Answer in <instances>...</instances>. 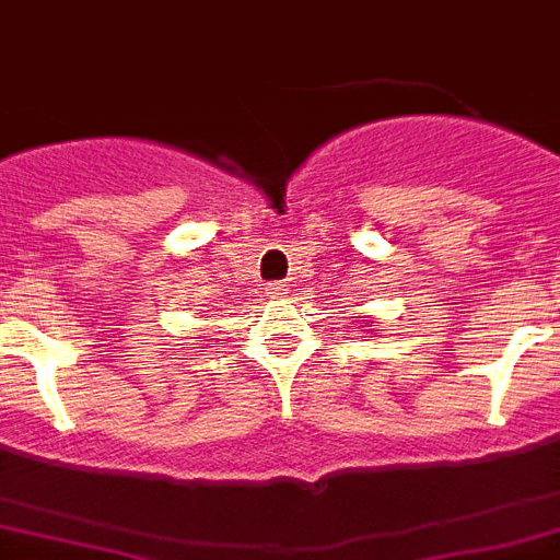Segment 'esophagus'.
<instances>
[{
  "label": "esophagus",
  "mask_w": 560,
  "mask_h": 560,
  "mask_svg": "<svg viewBox=\"0 0 560 560\" xmlns=\"http://www.w3.org/2000/svg\"><path fill=\"white\" fill-rule=\"evenodd\" d=\"M266 294H269V298H283V294H289V285L277 280V283L266 285Z\"/></svg>",
  "instance_id": "esophagus-1"
}]
</instances>
